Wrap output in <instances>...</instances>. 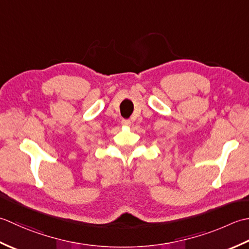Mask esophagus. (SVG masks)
<instances>
[{"label":"esophagus","instance_id":"1","mask_svg":"<svg viewBox=\"0 0 249 249\" xmlns=\"http://www.w3.org/2000/svg\"><path fill=\"white\" fill-rule=\"evenodd\" d=\"M121 124H123L125 126H128V125L131 124V121L129 119H123V120H121Z\"/></svg>","mask_w":249,"mask_h":249}]
</instances>
